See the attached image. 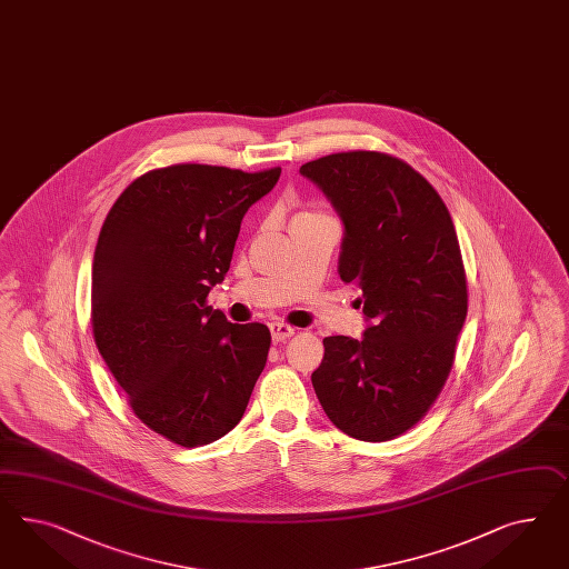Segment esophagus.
I'll list each match as a JSON object with an SVG mask.
<instances>
[{"label":"esophagus","mask_w":569,"mask_h":569,"mask_svg":"<svg viewBox=\"0 0 569 569\" xmlns=\"http://www.w3.org/2000/svg\"><path fill=\"white\" fill-rule=\"evenodd\" d=\"M269 331H271V338H273L276 343H279V341H286V339L292 338L293 333H296V329H293V327L286 323H279V321H277V323L269 325Z\"/></svg>","instance_id":"34e87169"}]
</instances>
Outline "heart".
<instances>
[{
  "instance_id": "heart-1",
  "label": "heart",
  "mask_w": 569,
  "mask_h": 569,
  "mask_svg": "<svg viewBox=\"0 0 569 569\" xmlns=\"http://www.w3.org/2000/svg\"><path fill=\"white\" fill-rule=\"evenodd\" d=\"M307 217H319L317 213H300L296 219H307Z\"/></svg>"
}]
</instances>
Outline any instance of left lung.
<instances>
[{
    "label": "left lung",
    "mask_w": 569,
    "mask_h": 569,
    "mask_svg": "<svg viewBox=\"0 0 569 569\" xmlns=\"http://www.w3.org/2000/svg\"><path fill=\"white\" fill-rule=\"evenodd\" d=\"M300 173L343 223L338 273L360 292L369 323L362 339H323L315 393L341 432L370 443L396 439L441 393L466 321L453 221L437 190L391 154H327Z\"/></svg>",
    "instance_id": "8db88e82"
}]
</instances>
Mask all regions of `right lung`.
<instances>
[{
    "mask_svg": "<svg viewBox=\"0 0 569 569\" xmlns=\"http://www.w3.org/2000/svg\"><path fill=\"white\" fill-rule=\"evenodd\" d=\"M279 173L153 169L103 221L92 257L94 343L134 415L178 446L228 435L264 369L269 329L230 323L207 296L230 269L242 217Z\"/></svg>",
    "mask_w": 569,
    "mask_h": 569,
    "instance_id": "right-lung-1",
    "label": "right lung"
}]
</instances>
